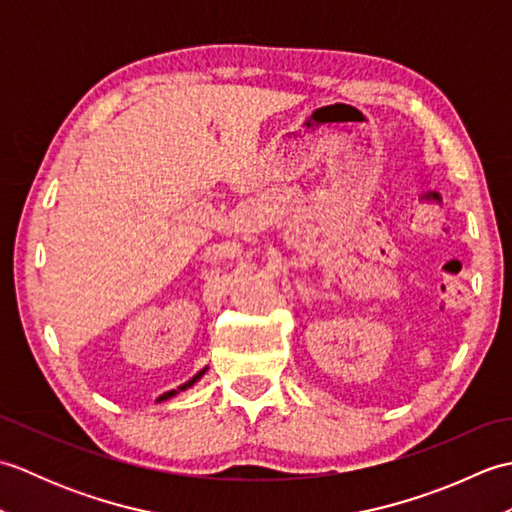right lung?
I'll return each instance as SVG.
<instances>
[{"instance_id":"1","label":"right lung","mask_w":512,"mask_h":512,"mask_svg":"<svg viewBox=\"0 0 512 512\" xmlns=\"http://www.w3.org/2000/svg\"><path fill=\"white\" fill-rule=\"evenodd\" d=\"M206 369H209V367H204V369H200V372L198 374H195L193 378H189L187 380V383H182L178 389H171V391H165V394H162V396H158L156 398V402H162V400H169V398H173V396H178L180 394V391H187V389H191L195 383H198V380L206 374Z\"/></svg>"}]
</instances>
